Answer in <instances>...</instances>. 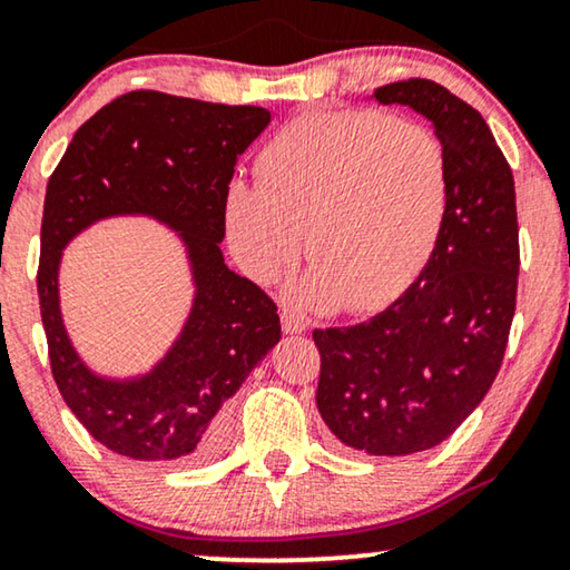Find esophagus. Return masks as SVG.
Listing matches in <instances>:
<instances>
[{"label":"esophagus","instance_id":"1","mask_svg":"<svg viewBox=\"0 0 570 570\" xmlns=\"http://www.w3.org/2000/svg\"><path fill=\"white\" fill-rule=\"evenodd\" d=\"M282 327L286 335H296L302 331H307V320L302 315H296L294 309H282Z\"/></svg>","mask_w":570,"mask_h":570}]
</instances>
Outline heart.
I'll return each instance as SVG.
<instances>
[{"instance_id":"1","label":"heart","mask_w":570,"mask_h":570,"mask_svg":"<svg viewBox=\"0 0 570 570\" xmlns=\"http://www.w3.org/2000/svg\"><path fill=\"white\" fill-rule=\"evenodd\" d=\"M261 180H232L224 227L255 282L299 261L315 268L296 296L312 309L368 312L419 276L442 235L446 151L434 131L380 110L304 114L258 159Z\"/></svg>"}]
</instances>
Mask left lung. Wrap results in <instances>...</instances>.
<instances>
[{
  "mask_svg": "<svg viewBox=\"0 0 570 570\" xmlns=\"http://www.w3.org/2000/svg\"><path fill=\"white\" fill-rule=\"evenodd\" d=\"M426 118L449 165L442 235L419 278L366 323L315 331L317 411L341 444L405 456L442 444L499 374L517 309L514 175L483 116L431 79L368 95Z\"/></svg>",
  "mask_w": 570,
  "mask_h": 570,
  "instance_id": "1",
  "label": "left lung"
}]
</instances>
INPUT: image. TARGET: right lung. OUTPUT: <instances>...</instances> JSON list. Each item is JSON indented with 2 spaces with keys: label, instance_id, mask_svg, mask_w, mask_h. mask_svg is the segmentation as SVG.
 <instances>
[{
  "label": "right lung",
  "instance_id": "1",
  "mask_svg": "<svg viewBox=\"0 0 570 570\" xmlns=\"http://www.w3.org/2000/svg\"><path fill=\"white\" fill-rule=\"evenodd\" d=\"M271 124L258 106H216L139 90L79 126L46 188L38 296L63 403L110 452L202 464L227 442L224 403L282 341L276 304L224 263V194L237 159ZM149 218L179 239L191 307L144 373L83 362L60 312L62 250L95 223Z\"/></svg>",
  "mask_w": 570,
  "mask_h": 570
}]
</instances>
